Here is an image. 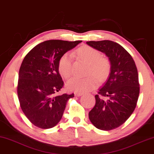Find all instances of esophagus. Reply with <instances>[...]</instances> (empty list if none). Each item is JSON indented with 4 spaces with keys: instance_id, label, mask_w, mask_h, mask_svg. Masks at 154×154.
I'll use <instances>...</instances> for the list:
<instances>
[{
    "instance_id": "obj_1",
    "label": "esophagus",
    "mask_w": 154,
    "mask_h": 154,
    "mask_svg": "<svg viewBox=\"0 0 154 154\" xmlns=\"http://www.w3.org/2000/svg\"><path fill=\"white\" fill-rule=\"evenodd\" d=\"M75 97H81L82 95V93H79V92H75L74 93Z\"/></svg>"
}]
</instances>
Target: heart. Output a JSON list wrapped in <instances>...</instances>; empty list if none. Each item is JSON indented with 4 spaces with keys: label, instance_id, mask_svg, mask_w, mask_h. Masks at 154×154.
Wrapping results in <instances>:
<instances>
[{
    "label": "heart",
    "instance_id": "obj_1",
    "mask_svg": "<svg viewBox=\"0 0 154 154\" xmlns=\"http://www.w3.org/2000/svg\"><path fill=\"white\" fill-rule=\"evenodd\" d=\"M79 58L88 64L87 75H93L100 82L108 79L110 73L111 65L108 59L102 57L101 53L90 46H82L75 51ZM58 72L62 77L68 79L72 74V57L67 53L60 57L57 64ZM98 85L97 80L90 75L84 79L73 78L66 84V88L72 92L84 93L94 89Z\"/></svg>",
    "mask_w": 154,
    "mask_h": 154
}]
</instances>
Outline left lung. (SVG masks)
<instances>
[{
  "mask_svg": "<svg viewBox=\"0 0 154 154\" xmlns=\"http://www.w3.org/2000/svg\"><path fill=\"white\" fill-rule=\"evenodd\" d=\"M87 44L105 53L111 65L110 76L95 95L96 103L89 118L96 128L112 130L122 125L136 107L140 94L136 65L128 51L116 42L103 40Z\"/></svg>",
  "mask_w": 154,
  "mask_h": 154,
  "instance_id": "8db88e82",
  "label": "left lung"
}]
</instances>
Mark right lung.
Segmentation results:
<instances>
[{"mask_svg":"<svg viewBox=\"0 0 154 154\" xmlns=\"http://www.w3.org/2000/svg\"><path fill=\"white\" fill-rule=\"evenodd\" d=\"M82 41L52 39L35 46L24 57L19 73L17 94L22 111L31 123L51 128L60 121L66 102L74 94L55 95L64 87L60 57Z\"/></svg>","mask_w":154,"mask_h":154,"instance_id":"1","label":"right lung"}]
</instances>
